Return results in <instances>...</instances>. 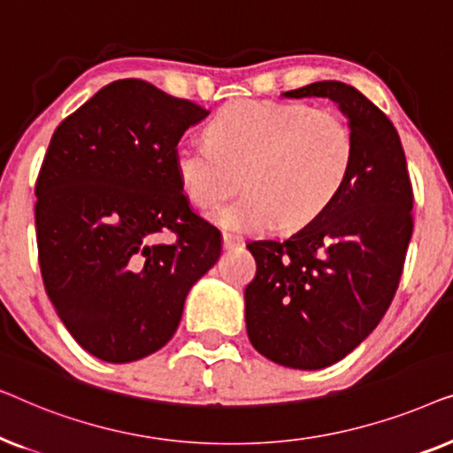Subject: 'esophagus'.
<instances>
[{
    "instance_id": "34e87169",
    "label": "esophagus",
    "mask_w": 453,
    "mask_h": 453,
    "mask_svg": "<svg viewBox=\"0 0 453 453\" xmlns=\"http://www.w3.org/2000/svg\"><path fill=\"white\" fill-rule=\"evenodd\" d=\"M222 243H225V250H234V247H239L241 243H243V239L237 237V234L225 233L222 234Z\"/></svg>"
}]
</instances>
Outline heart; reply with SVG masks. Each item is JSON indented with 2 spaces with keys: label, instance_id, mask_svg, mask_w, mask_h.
I'll return each mask as SVG.
<instances>
[{
  "label": "heart",
  "instance_id": "b5f03b06",
  "mask_svg": "<svg viewBox=\"0 0 453 453\" xmlns=\"http://www.w3.org/2000/svg\"><path fill=\"white\" fill-rule=\"evenodd\" d=\"M355 157V129L338 111L237 98L210 119L206 144L175 148L173 169L200 208L219 206L243 175L250 191L214 219L226 231L262 233L318 219L344 189Z\"/></svg>",
  "mask_w": 453,
  "mask_h": 453
}]
</instances>
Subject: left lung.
Here are the masks:
<instances>
[{
    "mask_svg": "<svg viewBox=\"0 0 453 453\" xmlns=\"http://www.w3.org/2000/svg\"><path fill=\"white\" fill-rule=\"evenodd\" d=\"M282 96L330 98L357 135L336 200L290 237L250 241L245 288L253 349L290 369L338 363L375 330L398 288L412 237V185L394 123L357 88L324 80Z\"/></svg>",
    "mask_w": 453,
    "mask_h": 453,
    "instance_id": "left-lung-1",
    "label": "left lung"
}]
</instances>
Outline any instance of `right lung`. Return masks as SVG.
I'll list each match as a JSON object with an SVG mask.
<instances>
[{"label":"right lung","mask_w":453,"mask_h":453,"mask_svg":"<svg viewBox=\"0 0 453 453\" xmlns=\"http://www.w3.org/2000/svg\"><path fill=\"white\" fill-rule=\"evenodd\" d=\"M208 113L127 78L55 129L35 188L39 265L67 332L101 361L163 349L220 257V231L189 208L173 169L185 129ZM165 232L176 241L163 244Z\"/></svg>","instance_id":"1"}]
</instances>
